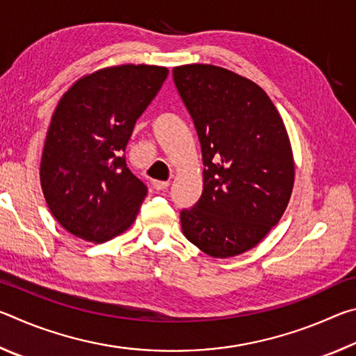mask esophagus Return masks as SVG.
Instances as JSON below:
<instances>
[{
    "instance_id": "obj_1",
    "label": "esophagus",
    "mask_w": 356,
    "mask_h": 356,
    "mask_svg": "<svg viewBox=\"0 0 356 356\" xmlns=\"http://www.w3.org/2000/svg\"><path fill=\"white\" fill-rule=\"evenodd\" d=\"M152 185H154L155 190L161 191V190H166L168 186H170V182H168V180H154Z\"/></svg>"
}]
</instances>
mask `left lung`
Wrapping results in <instances>:
<instances>
[{
  "mask_svg": "<svg viewBox=\"0 0 356 356\" xmlns=\"http://www.w3.org/2000/svg\"><path fill=\"white\" fill-rule=\"evenodd\" d=\"M200 138L204 188L180 212L184 236L212 257L251 250L284 213L293 156L284 122L262 88L216 65L174 67Z\"/></svg>",
  "mask_w": 356,
  "mask_h": 356,
  "instance_id": "left-lung-1",
  "label": "left lung"
}]
</instances>
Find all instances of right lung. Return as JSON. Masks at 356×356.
<instances>
[{
    "mask_svg": "<svg viewBox=\"0 0 356 356\" xmlns=\"http://www.w3.org/2000/svg\"><path fill=\"white\" fill-rule=\"evenodd\" d=\"M156 65H118L78 80L53 114L40 161L48 209L65 231L88 242L124 232L147 186L125 163L138 118L166 80Z\"/></svg>",
    "mask_w": 356,
    "mask_h": 356,
    "instance_id": "1",
    "label": "right lung"
}]
</instances>
